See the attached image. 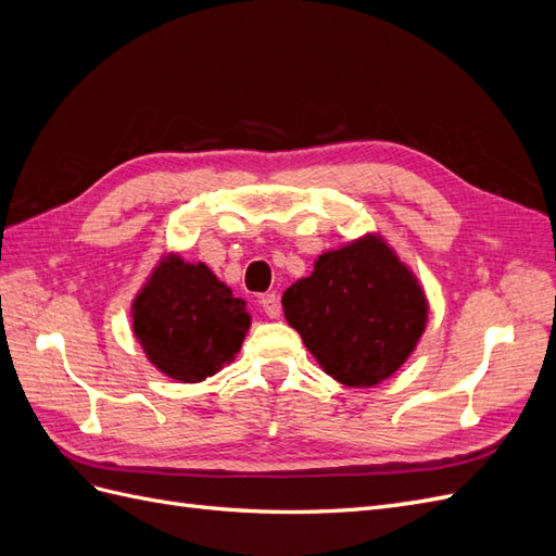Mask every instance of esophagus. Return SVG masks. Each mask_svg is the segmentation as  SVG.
<instances>
[{
  "mask_svg": "<svg viewBox=\"0 0 556 556\" xmlns=\"http://www.w3.org/2000/svg\"><path fill=\"white\" fill-rule=\"evenodd\" d=\"M260 304H262V308H264V313H266L268 317H278V315H280V299H278L276 292L262 294V296H260Z\"/></svg>",
  "mask_w": 556,
  "mask_h": 556,
  "instance_id": "obj_1",
  "label": "esophagus"
}]
</instances>
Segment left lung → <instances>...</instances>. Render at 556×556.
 Wrapping results in <instances>:
<instances>
[{
    "mask_svg": "<svg viewBox=\"0 0 556 556\" xmlns=\"http://www.w3.org/2000/svg\"><path fill=\"white\" fill-rule=\"evenodd\" d=\"M288 323L333 380L371 387L410 357L427 325V299L378 237L323 252L313 274L282 294Z\"/></svg>",
    "mask_w": 556,
    "mask_h": 556,
    "instance_id": "1",
    "label": "left lung"
}]
</instances>
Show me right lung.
<instances>
[{
  "label": "right lung",
  "mask_w": 556,
  "mask_h": 556,
  "mask_svg": "<svg viewBox=\"0 0 556 556\" xmlns=\"http://www.w3.org/2000/svg\"><path fill=\"white\" fill-rule=\"evenodd\" d=\"M148 359L180 382H199L237 355L250 315L206 264L164 257L131 306Z\"/></svg>",
  "instance_id": "right-lung-1"
}]
</instances>
